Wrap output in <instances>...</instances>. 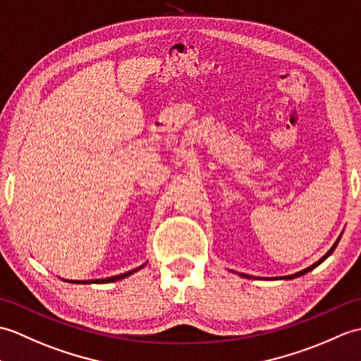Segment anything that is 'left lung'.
I'll return each mask as SVG.
<instances>
[{
  "label": "left lung",
  "instance_id": "8db88e82",
  "mask_svg": "<svg viewBox=\"0 0 361 361\" xmlns=\"http://www.w3.org/2000/svg\"><path fill=\"white\" fill-rule=\"evenodd\" d=\"M338 241H340V239H337V243H335L334 245H332V248H331V250L329 252H327L324 256H323V258L322 259H318L315 264H312V266L310 267H307V269H304V270H301V271H298V274H295V275H289V276H284V279H292V278H296V276H301V275H304V274H307V271H310L312 269H315L317 266H319V264H322L326 258H327V256H331V253L335 250V247H337V244H338ZM241 276H244V278H248V275H245V274H241Z\"/></svg>",
  "mask_w": 361,
  "mask_h": 361
}]
</instances>
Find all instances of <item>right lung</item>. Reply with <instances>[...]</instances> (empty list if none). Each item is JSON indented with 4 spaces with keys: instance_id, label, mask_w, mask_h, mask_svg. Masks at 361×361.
I'll use <instances>...</instances> for the list:
<instances>
[{
    "instance_id": "1",
    "label": "right lung",
    "mask_w": 361,
    "mask_h": 361,
    "mask_svg": "<svg viewBox=\"0 0 361 361\" xmlns=\"http://www.w3.org/2000/svg\"><path fill=\"white\" fill-rule=\"evenodd\" d=\"M135 270H139V269H134V270L126 271V274L116 275V276H111V278H106V279H92V281H69V283H75V284H82V283H113V281H118V279H123L126 276H130L131 274H134Z\"/></svg>"
}]
</instances>
